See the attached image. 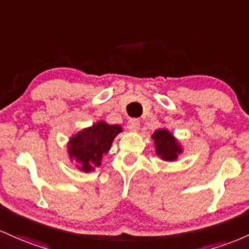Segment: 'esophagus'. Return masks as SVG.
Returning a JSON list of instances; mask_svg holds the SVG:
<instances>
[{
    "label": "esophagus",
    "mask_w": 249,
    "mask_h": 249,
    "mask_svg": "<svg viewBox=\"0 0 249 249\" xmlns=\"http://www.w3.org/2000/svg\"><path fill=\"white\" fill-rule=\"evenodd\" d=\"M140 128V121L138 119H130L127 124V129L129 132H136Z\"/></svg>",
    "instance_id": "esophagus-1"
}]
</instances>
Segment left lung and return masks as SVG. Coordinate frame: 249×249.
I'll return each mask as SVG.
<instances>
[{
    "label": "left lung",
    "mask_w": 249,
    "mask_h": 249,
    "mask_svg": "<svg viewBox=\"0 0 249 249\" xmlns=\"http://www.w3.org/2000/svg\"><path fill=\"white\" fill-rule=\"evenodd\" d=\"M155 143V152L162 160L175 161L182 153V147L172 133L167 129H158L152 135Z\"/></svg>",
    "instance_id": "8db88e82"
}]
</instances>
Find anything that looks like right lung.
I'll use <instances>...</instances> for the list:
<instances>
[{"instance_id":"right-lung-1","label":"right lung","mask_w":249,"mask_h":249,"mask_svg":"<svg viewBox=\"0 0 249 249\" xmlns=\"http://www.w3.org/2000/svg\"><path fill=\"white\" fill-rule=\"evenodd\" d=\"M121 132L122 128L117 124L96 122L71 136L68 142L69 158L79 163L77 168L82 172L95 170L101 166L103 155L109 152L113 140Z\"/></svg>"}]
</instances>
